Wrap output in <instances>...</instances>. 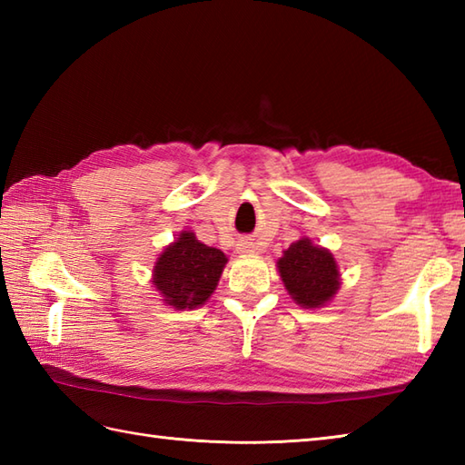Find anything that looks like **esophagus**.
I'll list each match as a JSON object with an SVG mask.
<instances>
[{"label": "esophagus", "mask_w": 465, "mask_h": 465, "mask_svg": "<svg viewBox=\"0 0 465 465\" xmlns=\"http://www.w3.org/2000/svg\"><path fill=\"white\" fill-rule=\"evenodd\" d=\"M255 250H258V245H255L253 240L245 238V240H240V242H238V252H240V253H253Z\"/></svg>", "instance_id": "obj_1"}]
</instances>
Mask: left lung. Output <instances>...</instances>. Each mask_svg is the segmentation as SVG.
<instances>
[{
	"label": "left lung",
	"instance_id": "1",
	"mask_svg": "<svg viewBox=\"0 0 465 465\" xmlns=\"http://www.w3.org/2000/svg\"><path fill=\"white\" fill-rule=\"evenodd\" d=\"M285 290L302 308H322L340 290V270L331 252L312 240L293 242L278 260Z\"/></svg>",
	"mask_w": 465,
	"mask_h": 465
}]
</instances>
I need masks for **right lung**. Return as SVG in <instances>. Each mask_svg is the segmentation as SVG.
<instances>
[{
  "instance_id": "1",
  "label": "right lung",
  "mask_w": 465,
  "mask_h": 465,
  "mask_svg": "<svg viewBox=\"0 0 465 465\" xmlns=\"http://www.w3.org/2000/svg\"><path fill=\"white\" fill-rule=\"evenodd\" d=\"M227 258L223 252L202 243L193 232H182L153 265V285L167 305L193 310L217 288Z\"/></svg>"
}]
</instances>
